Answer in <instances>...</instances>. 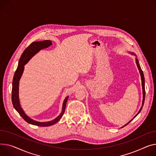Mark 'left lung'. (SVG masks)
I'll list each match as a JSON object with an SVG mask.
<instances>
[{
	"instance_id": "left-lung-1",
	"label": "left lung",
	"mask_w": 156,
	"mask_h": 156,
	"mask_svg": "<svg viewBox=\"0 0 156 156\" xmlns=\"http://www.w3.org/2000/svg\"><path fill=\"white\" fill-rule=\"evenodd\" d=\"M132 55H134L135 56H136V55H135L134 53H131ZM136 64H137V68H138V69H139V72H140V76H141V80H142V92H143V100H142V107H141V108H140V109L139 110V112L137 113V115L135 116L134 117H133V119L136 117L138 114L140 112V111H141V110H142V107H143V105H144V100H145V96H146V91H145V79H144V73H143V71H142V69H141V68H140V65H139V60L137 59V58H136ZM133 119H132L131 120H132ZM131 120L130 121V122H129L126 125H125L124 126H127V124L129 123H130V122H131ZM124 126H123L122 127H123Z\"/></svg>"
}]
</instances>
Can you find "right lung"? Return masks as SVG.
<instances>
[{
  "label": "right lung",
  "mask_w": 156,
  "mask_h": 156,
  "mask_svg": "<svg viewBox=\"0 0 156 156\" xmlns=\"http://www.w3.org/2000/svg\"><path fill=\"white\" fill-rule=\"evenodd\" d=\"M52 44L51 41L45 40L43 41H37V42H33L31 43L23 52L20 58L17 68L15 72L14 75L13 80H12V102L14 108L16 111L19 113V115L21 116L23 119L29 123L32 124V125L40 126V127H48L51 126L53 124L58 122L60 119L63 115L64 112L66 108V102L68 98V96L66 97L63 101V107H62V111L60 115L57 117L55 119L46 122H39L36 120H33L29 117L26 114L24 113V110L20 107L19 98V80L21 78V76L23 73L24 65L27 62L32 58L38 52L44 48H47Z\"/></svg>",
  "instance_id": "add662e5"
}]
</instances>
